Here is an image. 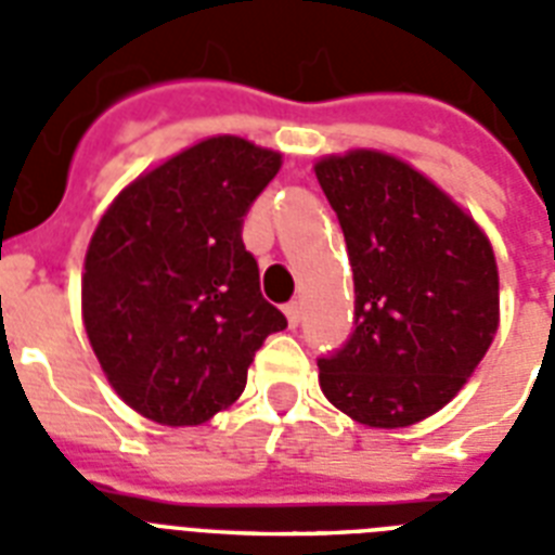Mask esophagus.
<instances>
[{
  "instance_id": "obj_1",
  "label": "esophagus",
  "mask_w": 555,
  "mask_h": 555,
  "mask_svg": "<svg viewBox=\"0 0 555 555\" xmlns=\"http://www.w3.org/2000/svg\"><path fill=\"white\" fill-rule=\"evenodd\" d=\"M285 317H287V324H291V327H296V324H299V319H301V305H299V301H287V305H285Z\"/></svg>"
}]
</instances>
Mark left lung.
Returning <instances> with one entry per match:
<instances>
[{
	"label": "left lung",
	"mask_w": 555,
	"mask_h": 555,
	"mask_svg": "<svg viewBox=\"0 0 555 555\" xmlns=\"http://www.w3.org/2000/svg\"><path fill=\"white\" fill-rule=\"evenodd\" d=\"M353 268V333L319 359L333 408L408 427L462 390L499 327L488 236L427 176L379 151L317 162Z\"/></svg>",
	"instance_id": "left-lung-1"
}]
</instances>
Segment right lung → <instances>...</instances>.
<instances>
[{
    "instance_id": "obj_1",
    "label": "right lung",
    "mask_w": 555,
    "mask_h": 555,
    "mask_svg": "<svg viewBox=\"0 0 555 555\" xmlns=\"http://www.w3.org/2000/svg\"><path fill=\"white\" fill-rule=\"evenodd\" d=\"M282 156L214 137L142 173L88 245L82 319L107 382L142 416L202 425L236 402L287 319L259 291L242 224Z\"/></svg>"
}]
</instances>
